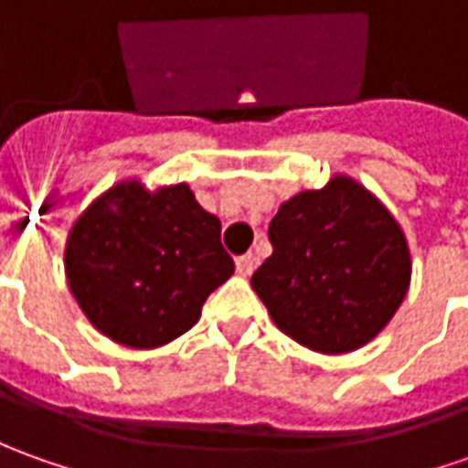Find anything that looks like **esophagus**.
<instances>
[{
  "mask_svg": "<svg viewBox=\"0 0 468 468\" xmlns=\"http://www.w3.org/2000/svg\"><path fill=\"white\" fill-rule=\"evenodd\" d=\"M235 266H238V274L240 276H250L253 269H256V256L253 253H243V256L235 259Z\"/></svg>",
  "mask_w": 468,
  "mask_h": 468,
  "instance_id": "34e87169",
  "label": "esophagus"
}]
</instances>
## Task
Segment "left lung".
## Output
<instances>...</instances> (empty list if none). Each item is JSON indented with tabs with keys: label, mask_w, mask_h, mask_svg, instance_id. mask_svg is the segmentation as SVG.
<instances>
[{
	"label": "left lung",
	"mask_w": 468,
	"mask_h": 468,
	"mask_svg": "<svg viewBox=\"0 0 468 468\" xmlns=\"http://www.w3.org/2000/svg\"><path fill=\"white\" fill-rule=\"evenodd\" d=\"M274 253L250 284L276 325L320 354H346L392 320L410 284L394 218L356 181L284 202L269 225Z\"/></svg>",
	"instance_id": "1"
}]
</instances>
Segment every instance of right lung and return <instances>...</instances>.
Segmentation results:
<instances>
[{
    "label": "right lung",
    "instance_id": "add662e5",
    "mask_svg": "<svg viewBox=\"0 0 468 468\" xmlns=\"http://www.w3.org/2000/svg\"><path fill=\"white\" fill-rule=\"evenodd\" d=\"M235 271L220 220L186 184L145 192L117 184L79 218L66 274L94 327L130 348H155L199 320L202 304Z\"/></svg>",
    "mask_w": 468,
    "mask_h": 468
}]
</instances>
